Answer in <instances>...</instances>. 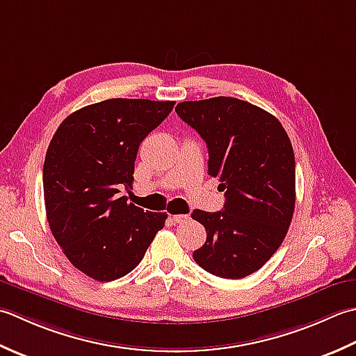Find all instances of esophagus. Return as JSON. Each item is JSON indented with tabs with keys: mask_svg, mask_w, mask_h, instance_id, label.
Instances as JSON below:
<instances>
[{
	"mask_svg": "<svg viewBox=\"0 0 356 356\" xmlns=\"http://www.w3.org/2000/svg\"><path fill=\"white\" fill-rule=\"evenodd\" d=\"M170 220L175 224H183L188 220L187 215H170Z\"/></svg>",
	"mask_w": 356,
	"mask_h": 356,
	"instance_id": "esophagus-1",
	"label": "esophagus"
}]
</instances>
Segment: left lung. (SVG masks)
<instances>
[{
	"mask_svg": "<svg viewBox=\"0 0 356 356\" xmlns=\"http://www.w3.org/2000/svg\"><path fill=\"white\" fill-rule=\"evenodd\" d=\"M175 111L206 141L209 175L226 188L220 212L193 210L207 232L195 263L220 278L248 277L278 250L292 221V143L272 113L238 98L184 101Z\"/></svg>",
	"mask_w": 356,
	"mask_h": 356,
	"instance_id": "obj_1",
	"label": "left lung"
}]
</instances>
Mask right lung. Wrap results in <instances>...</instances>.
<instances>
[{"instance_id":"right-lung-1","label":"right lung","mask_w":356,"mask_h":356,"mask_svg":"<svg viewBox=\"0 0 356 356\" xmlns=\"http://www.w3.org/2000/svg\"><path fill=\"white\" fill-rule=\"evenodd\" d=\"M175 101L112 98L64 120L49 144L42 187L52 235L78 270L113 281L141 263L168 213L120 197L132 187L138 147Z\"/></svg>"}]
</instances>
